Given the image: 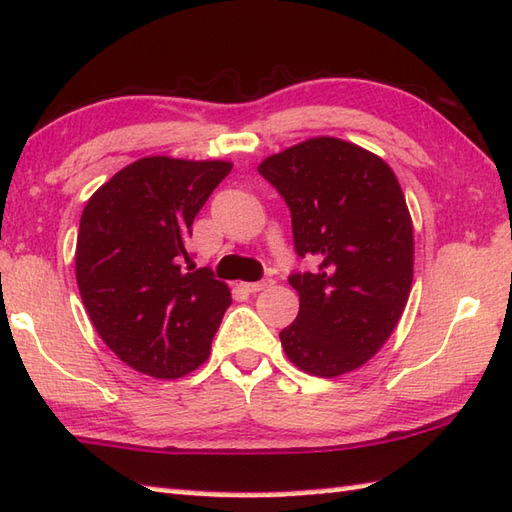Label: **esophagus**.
Returning <instances> with one entry per match:
<instances>
[{
    "label": "esophagus",
    "mask_w": 512,
    "mask_h": 512,
    "mask_svg": "<svg viewBox=\"0 0 512 512\" xmlns=\"http://www.w3.org/2000/svg\"><path fill=\"white\" fill-rule=\"evenodd\" d=\"M246 288L248 293H259V291H264V288H268V286H273V280H259V282H246V284H241Z\"/></svg>",
    "instance_id": "1"
}]
</instances>
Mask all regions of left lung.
<instances>
[{"label":"left lung","mask_w":512,"mask_h":512,"mask_svg":"<svg viewBox=\"0 0 512 512\" xmlns=\"http://www.w3.org/2000/svg\"><path fill=\"white\" fill-rule=\"evenodd\" d=\"M282 194L300 257L288 282L300 313L280 331L286 358L311 376L365 365L392 336L414 277V226L396 174L356 143L315 136L259 163Z\"/></svg>","instance_id":"1"}]
</instances>
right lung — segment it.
<instances>
[{
	"label": "right lung",
	"mask_w": 512,
	"mask_h": 512,
	"mask_svg": "<svg viewBox=\"0 0 512 512\" xmlns=\"http://www.w3.org/2000/svg\"><path fill=\"white\" fill-rule=\"evenodd\" d=\"M232 170L228 161L145 156L91 194L80 217L76 280L102 342L141 374L181 378L210 356L232 302L194 268L192 221Z\"/></svg>",
	"instance_id": "1"
}]
</instances>
